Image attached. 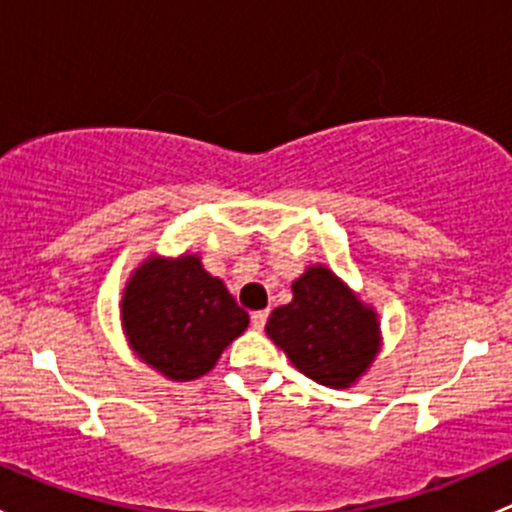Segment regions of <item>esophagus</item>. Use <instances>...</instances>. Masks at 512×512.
<instances>
[{
  "label": "esophagus",
  "instance_id": "esophagus-1",
  "mask_svg": "<svg viewBox=\"0 0 512 512\" xmlns=\"http://www.w3.org/2000/svg\"><path fill=\"white\" fill-rule=\"evenodd\" d=\"M267 317H270V312H267V309H260V312H252L250 314L252 329L262 332V329H265V324H267Z\"/></svg>",
  "mask_w": 512,
  "mask_h": 512
}]
</instances>
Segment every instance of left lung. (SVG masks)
<instances>
[{"mask_svg": "<svg viewBox=\"0 0 512 512\" xmlns=\"http://www.w3.org/2000/svg\"><path fill=\"white\" fill-rule=\"evenodd\" d=\"M292 302L267 319V337L317 384L349 389L379 354V319L324 265L307 267Z\"/></svg>", "mask_w": 512, "mask_h": 512, "instance_id": "1", "label": "left lung"}]
</instances>
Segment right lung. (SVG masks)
Instances as JSON below:
<instances>
[{"mask_svg":"<svg viewBox=\"0 0 512 512\" xmlns=\"http://www.w3.org/2000/svg\"><path fill=\"white\" fill-rule=\"evenodd\" d=\"M121 322L138 359L165 379L208 374L250 317L198 255L148 257L123 289Z\"/></svg>","mask_w":512,"mask_h":512,"instance_id":"add662e5","label":"right lung"}]
</instances>
